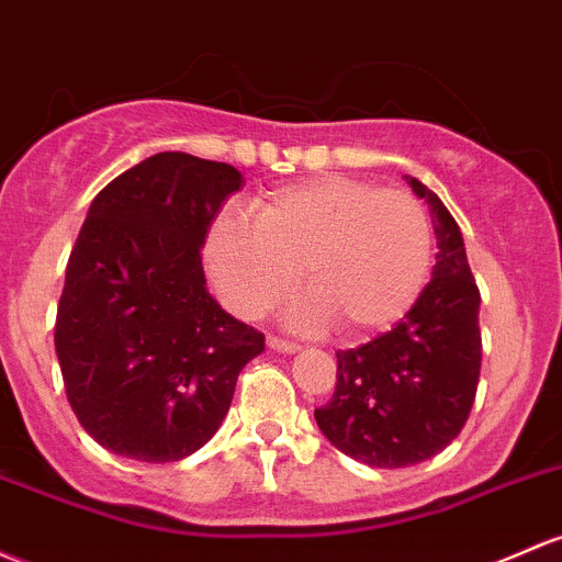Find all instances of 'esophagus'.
<instances>
[{"instance_id":"obj_1","label":"esophagus","mask_w":562,"mask_h":562,"mask_svg":"<svg viewBox=\"0 0 562 562\" xmlns=\"http://www.w3.org/2000/svg\"><path fill=\"white\" fill-rule=\"evenodd\" d=\"M266 345H269V350L282 352V356H293V352L301 350L296 341H285V339H280V336H269V339H266Z\"/></svg>"}]
</instances>
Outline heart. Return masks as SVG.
<instances>
[{"instance_id": "heart-1", "label": "heart", "mask_w": 562, "mask_h": 562, "mask_svg": "<svg viewBox=\"0 0 562 562\" xmlns=\"http://www.w3.org/2000/svg\"><path fill=\"white\" fill-rule=\"evenodd\" d=\"M204 263L234 315L256 321L296 288L288 326H339L350 339L398 323L430 271V223L404 191L341 175L310 177L250 204V223L221 215L204 239Z\"/></svg>"}]
</instances>
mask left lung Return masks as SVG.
Segmentation results:
<instances>
[{
	"label": "left lung",
	"mask_w": 562,
	"mask_h": 562,
	"mask_svg": "<svg viewBox=\"0 0 562 562\" xmlns=\"http://www.w3.org/2000/svg\"><path fill=\"white\" fill-rule=\"evenodd\" d=\"M404 180L430 210L439 247L430 282L395 328L336 352L334 398L315 409L330 445L374 469H404L445 450L469 420L482 366V299L463 234L428 186Z\"/></svg>",
	"instance_id": "left-lung-1"
}]
</instances>
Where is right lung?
<instances>
[{"instance_id": "right-lung-1", "label": "right lung", "mask_w": 562, "mask_h": 562, "mask_svg": "<svg viewBox=\"0 0 562 562\" xmlns=\"http://www.w3.org/2000/svg\"><path fill=\"white\" fill-rule=\"evenodd\" d=\"M245 177L156 153L88 206L67 263L56 356L72 412L104 450L172 463L215 436L263 334L206 291L202 247Z\"/></svg>"}]
</instances>
